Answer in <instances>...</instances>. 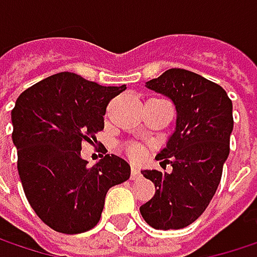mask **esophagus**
<instances>
[{"label": "esophagus", "instance_id": "obj_1", "mask_svg": "<svg viewBox=\"0 0 257 257\" xmlns=\"http://www.w3.org/2000/svg\"><path fill=\"white\" fill-rule=\"evenodd\" d=\"M140 177H141V173H140V170H138L137 167H132V170H131V179L138 180Z\"/></svg>", "mask_w": 257, "mask_h": 257}]
</instances>
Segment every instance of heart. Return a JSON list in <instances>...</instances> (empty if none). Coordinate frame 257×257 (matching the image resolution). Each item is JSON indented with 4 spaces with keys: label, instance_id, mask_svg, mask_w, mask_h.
I'll use <instances>...</instances> for the list:
<instances>
[{
    "label": "heart",
    "instance_id": "1",
    "mask_svg": "<svg viewBox=\"0 0 257 257\" xmlns=\"http://www.w3.org/2000/svg\"><path fill=\"white\" fill-rule=\"evenodd\" d=\"M126 153H128L132 159L140 161V159H143V158H144V155H146V149H144L141 144H138V143H129L128 146H126Z\"/></svg>",
    "mask_w": 257,
    "mask_h": 257
}]
</instances>
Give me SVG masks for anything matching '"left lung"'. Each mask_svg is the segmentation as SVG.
<instances>
[{
	"mask_svg": "<svg viewBox=\"0 0 257 257\" xmlns=\"http://www.w3.org/2000/svg\"><path fill=\"white\" fill-rule=\"evenodd\" d=\"M146 86L174 102L177 120L167 147L156 156L173 171H141L156 192L140 213L155 229H181L205 211L220 183L233 129L232 101L222 86L181 68Z\"/></svg>",
	"mask_w": 257,
	"mask_h": 257,
	"instance_id": "1",
	"label": "left lung"
}]
</instances>
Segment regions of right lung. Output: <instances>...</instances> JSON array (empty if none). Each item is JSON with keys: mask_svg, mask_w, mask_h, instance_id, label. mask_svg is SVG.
<instances>
[{"mask_svg": "<svg viewBox=\"0 0 257 257\" xmlns=\"http://www.w3.org/2000/svg\"><path fill=\"white\" fill-rule=\"evenodd\" d=\"M125 89L58 73L19 95L12 111L19 177L32 210L53 231L92 229L108 189L129 179V164L116 155L93 167L80 155L81 143L96 141L104 129L110 99Z\"/></svg>", "mask_w": 257, "mask_h": 257, "instance_id": "1", "label": "right lung"}]
</instances>
